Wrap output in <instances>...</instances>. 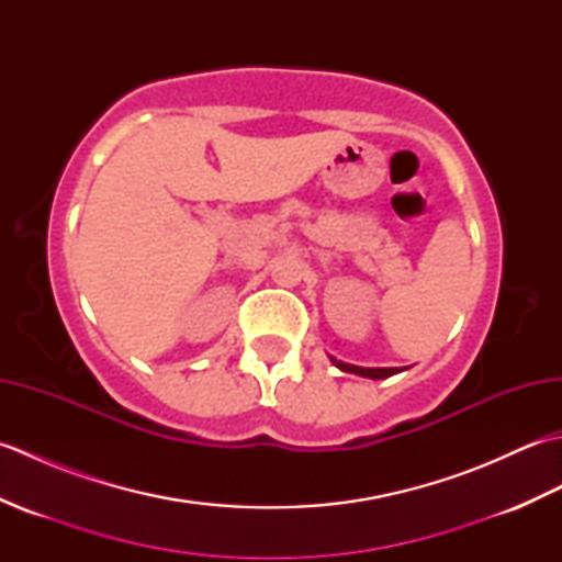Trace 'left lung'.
I'll return each instance as SVG.
<instances>
[{"label":"left lung","instance_id":"8db88e82","mask_svg":"<svg viewBox=\"0 0 562 562\" xmlns=\"http://www.w3.org/2000/svg\"><path fill=\"white\" fill-rule=\"evenodd\" d=\"M328 357H330V362L340 369V372L357 374V376H364V379H389L393 374L403 372V369H396V367H357V364H348L342 360H336L333 355H328Z\"/></svg>","mask_w":562,"mask_h":562}]
</instances>
